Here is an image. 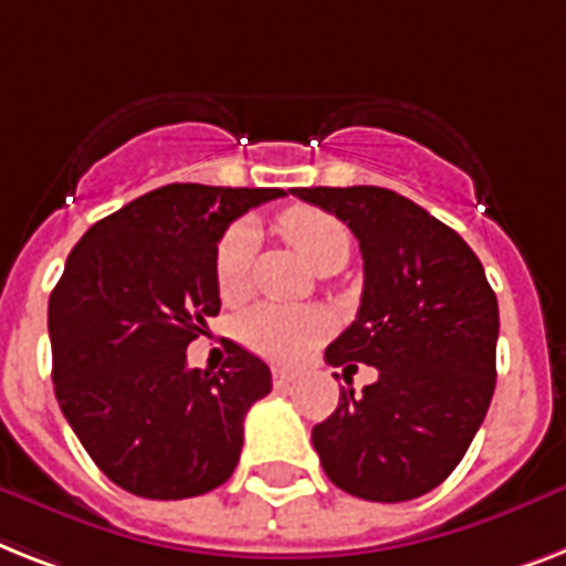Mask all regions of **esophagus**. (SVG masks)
Returning a JSON list of instances; mask_svg holds the SVG:
<instances>
[{
    "label": "esophagus",
    "instance_id": "obj_1",
    "mask_svg": "<svg viewBox=\"0 0 566 566\" xmlns=\"http://www.w3.org/2000/svg\"><path fill=\"white\" fill-rule=\"evenodd\" d=\"M296 380H298V375L293 369H273L275 389H291Z\"/></svg>",
    "mask_w": 566,
    "mask_h": 566
}]
</instances>
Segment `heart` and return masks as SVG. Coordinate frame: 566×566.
<instances>
[{"instance_id":"obj_1","label":"heart","mask_w":566,"mask_h":566,"mask_svg":"<svg viewBox=\"0 0 566 566\" xmlns=\"http://www.w3.org/2000/svg\"><path fill=\"white\" fill-rule=\"evenodd\" d=\"M282 235L298 250L314 270H325L348 259V229L343 220L314 206H293L279 218ZM255 250V232L250 227L227 229L214 250V287L223 302H241L250 291V259ZM328 334L323 314L311 307L255 305L238 319V337L255 355L268 360L291 363L305 357Z\"/></svg>"}]
</instances>
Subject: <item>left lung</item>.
<instances>
[{
	"instance_id": "8db88e82",
	"label": "left lung",
	"mask_w": 566,
	"mask_h": 566,
	"mask_svg": "<svg viewBox=\"0 0 566 566\" xmlns=\"http://www.w3.org/2000/svg\"><path fill=\"white\" fill-rule=\"evenodd\" d=\"M360 241L357 319L328 348L331 366L366 363L378 378L314 427L328 480L371 503L442 485L474 442L497 380V296L474 250L389 188H293ZM343 369V378H346ZM337 378V375H334Z\"/></svg>"
}]
</instances>
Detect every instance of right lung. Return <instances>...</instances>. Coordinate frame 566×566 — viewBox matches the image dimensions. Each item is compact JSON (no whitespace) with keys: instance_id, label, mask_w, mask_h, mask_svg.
Masks as SVG:
<instances>
[{"instance_id":"1","label":"right lung","mask_w":566,"mask_h":566,"mask_svg":"<svg viewBox=\"0 0 566 566\" xmlns=\"http://www.w3.org/2000/svg\"><path fill=\"white\" fill-rule=\"evenodd\" d=\"M282 188L171 182L98 220L49 298L54 395L109 480L148 500L197 497L232 476L243 416L273 389L232 343L218 371L186 348L218 316L214 250L243 211Z\"/></svg>"}]
</instances>
